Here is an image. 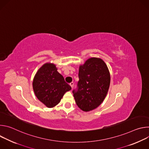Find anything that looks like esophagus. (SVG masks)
<instances>
[{"instance_id": "esophagus-1", "label": "esophagus", "mask_w": 149, "mask_h": 149, "mask_svg": "<svg viewBox=\"0 0 149 149\" xmlns=\"http://www.w3.org/2000/svg\"><path fill=\"white\" fill-rule=\"evenodd\" d=\"M70 86L71 87V88H73V86H74V83L72 82H71L70 84Z\"/></svg>"}]
</instances>
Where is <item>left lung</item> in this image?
Segmentation results:
<instances>
[{
  "mask_svg": "<svg viewBox=\"0 0 149 149\" xmlns=\"http://www.w3.org/2000/svg\"><path fill=\"white\" fill-rule=\"evenodd\" d=\"M77 91L74 97L78 107L88 112L95 109L103 102L110 84V74L105 62L92 57L80 65Z\"/></svg>",
  "mask_w": 149,
  "mask_h": 149,
  "instance_id": "1",
  "label": "left lung"
}]
</instances>
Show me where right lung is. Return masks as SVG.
Masks as SVG:
<instances>
[{
  "label": "right lung",
  "instance_id": "obj_1",
  "mask_svg": "<svg viewBox=\"0 0 149 149\" xmlns=\"http://www.w3.org/2000/svg\"><path fill=\"white\" fill-rule=\"evenodd\" d=\"M57 70L54 63H45L38 70L33 79L36 97L48 108L54 107L64 94L71 90Z\"/></svg>",
  "mask_w": 149,
  "mask_h": 149
}]
</instances>
